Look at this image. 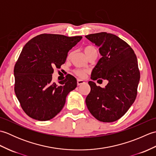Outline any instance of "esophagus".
I'll return each instance as SVG.
<instances>
[{"label":"esophagus","mask_w":156,"mask_h":156,"mask_svg":"<svg viewBox=\"0 0 156 156\" xmlns=\"http://www.w3.org/2000/svg\"><path fill=\"white\" fill-rule=\"evenodd\" d=\"M84 82H85L83 80H80V79H78V80H77V84H78V86L84 84Z\"/></svg>","instance_id":"1"}]
</instances>
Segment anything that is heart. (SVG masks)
Segmentation results:
<instances>
[{"label": "heart", "instance_id": "obj_1", "mask_svg": "<svg viewBox=\"0 0 156 156\" xmlns=\"http://www.w3.org/2000/svg\"><path fill=\"white\" fill-rule=\"evenodd\" d=\"M84 54H86V55L87 56V58L92 53H93L94 51H97V49L92 45H87L86 47L84 48L83 49ZM70 57V54H69L68 56V58H69ZM74 74L78 76V77L80 78H83L84 77V76L86 75V73H87V71L84 70V69H76L74 70Z\"/></svg>", "mask_w": 156, "mask_h": 156}]
</instances>
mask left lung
Wrapping results in <instances>:
<instances>
[{
    "mask_svg": "<svg viewBox=\"0 0 156 156\" xmlns=\"http://www.w3.org/2000/svg\"><path fill=\"white\" fill-rule=\"evenodd\" d=\"M85 37L98 46L102 55L92 69L91 79L108 82L101 88L89 81L90 92L86 104L97 120L114 122L126 113L136 98L140 79L137 57L133 49L115 35L101 32Z\"/></svg>",
    "mask_w": 156,
    "mask_h": 156,
    "instance_id": "left-lung-1",
    "label": "left lung"
}]
</instances>
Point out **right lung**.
<instances>
[{"instance_id": "add662e5", "label": "right lung", "mask_w": 156, "mask_h": 156, "mask_svg": "<svg viewBox=\"0 0 156 156\" xmlns=\"http://www.w3.org/2000/svg\"><path fill=\"white\" fill-rule=\"evenodd\" d=\"M82 38L44 34L23 47L14 68L15 92L29 117L48 121L62 111L68 94L77 87V81L67 75L58 86L51 82L54 68H59L64 64L68 51Z\"/></svg>"}]
</instances>
